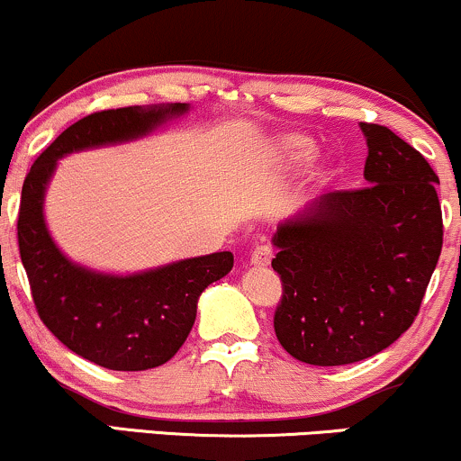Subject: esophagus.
Here are the masks:
<instances>
[{
  "instance_id": "34e87169",
  "label": "esophagus",
  "mask_w": 461,
  "mask_h": 461,
  "mask_svg": "<svg viewBox=\"0 0 461 461\" xmlns=\"http://www.w3.org/2000/svg\"><path fill=\"white\" fill-rule=\"evenodd\" d=\"M273 262V249L268 245H258L251 251V266L253 268H266Z\"/></svg>"
}]
</instances>
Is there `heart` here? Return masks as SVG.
<instances>
[{"mask_svg": "<svg viewBox=\"0 0 461 461\" xmlns=\"http://www.w3.org/2000/svg\"><path fill=\"white\" fill-rule=\"evenodd\" d=\"M279 148H281V152L285 154V158L292 160V163H304V160L312 158V154H313V149H315L313 141L309 140V137L298 135V132H292V135L281 137ZM320 174L324 176L326 174V167H321Z\"/></svg>", "mask_w": 461, "mask_h": 461, "instance_id": "b5f03b06", "label": "heart"}]
</instances>
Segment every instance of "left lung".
<instances>
[{"label":"left lung","instance_id":"1","mask_svg":"<svg viewBox=\"0 0 461 461\" xmlns=\"http://www.w3.org/2000/svg\"><path fill=\"white\" fill-rule=\"evenodd\" d=\"M360 131L369 186L326 193L273 236L284 284L276 339L320 367L357 363L397 341L442 251L434 169L386 126L360 122Z\"/></svg>","mask_w":461,"mask_h":461}]
</instances>
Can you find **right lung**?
I'll return each mask as SVG.
<instances>
[{"label": "right lung", "mask_w": 461, "mask_h": 461, "mask_svg": "<svg viewBox=\"0 0 461 461\" xmlns=\"http://www.w3.org/2000/svg\"><path fill=\"white\" fill-rule=\"evenodd\" d=\"M188 109L171 103L86 115L44 149L23 182L16 234L38 315L68 350L104 369L143 371L167 363L195 324L202 292L230 273L234 255L210 253L135 275L86 268L49 234L47 186L59 158L140 140Z\"/></svg>", "instance_id": "obj_1"}]
</instances>
